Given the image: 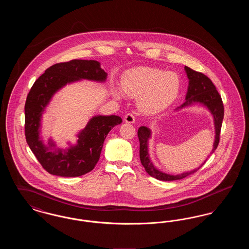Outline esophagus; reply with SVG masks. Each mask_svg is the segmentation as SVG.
Here are the masks:
<instances>
[{
	"label": "esophagus",
	"instance_id": "1",
	"mask_svg": "<svg viewBox=\"0 0 249 249\" xmlns=\"http://www.w3.org/2000/svg\"><path fill=\"white\" fill-rule=\"evenodd\" d=\"M135 116H134V114H132V113H128V114H126V116H125V118H124V120L127 122V123H134L135 122Z\"/></svg>",
	"mask_w": 249,
	"mask_h": 249
}]
</instances>
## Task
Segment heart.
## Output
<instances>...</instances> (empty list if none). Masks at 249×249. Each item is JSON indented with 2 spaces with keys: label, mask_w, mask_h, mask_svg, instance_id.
I'll use <instances>...</instances> for the list:
<instances>
[{
  "label": "heart",
  "mask_w": 249,
  "mask_h": 249,
  "mask_svg": "<svg viewBox=\"0 0 249 249\" xmlns=\"http://www.w3.org/2000/svg\"><path fill=\"white\" fill-rule=\"evenodd\" d=\"M123 88L126 93L140 97L144 112L157 113L169 107L178 97L180 81L175 72L151 67H136L127 71Z\"/></svg>",
  "instance_id": "heart-1"
}]
</instances>
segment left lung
<instances>
[{
    "instance_id": "left-lung-1",
    "label": "left lung",
    "mask_w": 249,
    "mask_h": 249,
    "mask_svg": "<svg viewBox=\"0 0 249 249\" xmlns=\"http://www.w3.org/2000/svg\"><path fill=\"white\" fill-rule=\"evenodd\" d=\"M185 70L187 72V75L190 79L189 83V89L186 96V102L181 105L178 109L183 108V107L191 106L195 103H200L203 106L207 107L210 110V112L213 114V121H214V129H215V139L213 142V148L212 150L213 154L214 150L216 149L218 143H219V138H220V130L222 126V120L224 118V106L221 99V96L216 90V88L214 87L213 82L210 78H208L205 74L200 71H194L190 69V67L185 66ZM138 138L140 142V160L141 163L144 167V170L146 173L151 176L152 178L162 180V181H173V180H179L182 178H187L188 176L194 174L197 172L200 168L195 169L193 171H190L188 173H184L178 176H171L169 174L162 173L155 168L153 163L149 160V154H148V139L150 137L151 131L142 126L138 129Z\"/></svg>"
}]
</instances>
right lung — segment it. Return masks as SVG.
Masks as SVG:
<instances>
[{"mask_svg": "<svg viewBox=\"0 0 249 249\" xmlns=\"http://www.w3.org/2000/svg\"><path fill=\"white\" fill-rule=\"evenodd\" d=\"M107 73L97 60L72 59L56 63L33 85L25 103V136L28 145L42 167L51 175L75 178L92 171L97 164L105 139L113 127L120 124L118 116H97L78 134L77 144L66 150L56 149L49 140L46 146L39 138L41 116L53 94L67 83L79 79L105 81Z\"/></svg>", "mask_w": 249, "mask_h": 249, "instance_id": "1", "label": "right lung"}]
</instances>
